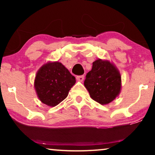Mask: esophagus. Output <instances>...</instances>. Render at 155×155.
Instances as JSON below:
<instances>
[{"instance_id":"1","label":"esophagus","mask_w":155,"mask_h":155,"mask_svg":"<svg viewBox=\"0 0 155 155\" xmlns=\"http://www.w3.org/2000/svg\"><path fill=\"white\" fill-rule=\"evenodd\" d=\"M76 80H77L78 82H82L84 80V76L83 75L77 76V77H76Z\"/></svg>"}]
</instances>
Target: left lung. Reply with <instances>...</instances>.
I'll return each instance as SVG.
<instances>
[{"mask_svg":"<svg viewBox=\"0 0 155 155\" xmlns=\"http://www.w3.org/2000/svg\"><path fill=\"white\" fill-rule=\"evenodd\" d=\"M84 87L93 100L107 105L119 95L121 75L117 67L109 60L97 59L86 75Z\"/></svg>","mask_w":155,"mask_h":155,"instance_id":"8db88e82","label":"left lung"}]
</instances>
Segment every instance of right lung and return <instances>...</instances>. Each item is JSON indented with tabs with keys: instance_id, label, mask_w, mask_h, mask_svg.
<instances>
[{
	"instance_id": "add662e5",
	"label": "right lung",
	"mask_w": 155,
	"mask_h": 155,
	"mask_svg": "<svg viewBox=\"0 0 155 155\" xmlns=\"http://www.w3.org/2000/svg\"><path fill=\"white\" fill-rule=\"evenodd\" d=\"M75 82V78L62 63L48 61L38 70L34 87L39 100L54 107L66 98Z\"/></svg>"
}]
</instances>
